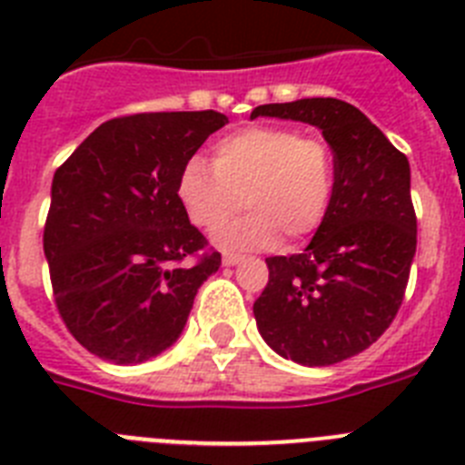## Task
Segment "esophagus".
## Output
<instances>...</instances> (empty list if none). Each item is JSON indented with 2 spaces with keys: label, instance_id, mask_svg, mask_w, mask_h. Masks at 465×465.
<instances>
[{
  "label": "esophagus",
  "instance_id": "34e87169",
  "mask_svg": "<svg viewBox=\"0 0 465 465\" xmlns=\"http://www.w3.org/2000/svg\"><path fill=\"white\" fill-rule=\"evenodd\" d=\"M238 262H243V255H233V252H224L222 255V264L224 266H236Z\"/></svg>",
  "mask_w": 465,
  "mask_h": 465
}]
</instances>
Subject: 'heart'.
Masks as SVG:
<instances>
[{"mask_svg":"<svg viewBox=\"0 0 465 465\" xmlns=\"http://www.w3.org/2000/svg\"><path fill=\"white\" fill-rule=\"evenodd\" d=\"M334 161L328 143L288 126H250L215 144V161L189 156L177 199L189 220L215 232L238 210L250 213L215 233L227 250L272 248L281 233L311 236L332 203Z\"/></svg>","mask_w":465,"mask_h":465,"instance_id":"heart-1","label":"heart"}]
</instances>
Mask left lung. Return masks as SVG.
Instances as JSON below:
<instances>
[{"instance_id": "left-lung-1", "label": "left lung", "mask_w": 465, "mask_h": 465, "mask_svg": "<svg viewBox=\"0 0 465 465\" xmlns=\"http://www.w3.org/2000/svg\"><path fill=\"white\" fill-rule=\"evenodd\" d=\"M257 116L316 126L334 161L332 203L311 243L266 260L269 282L252 306L257 330L288 361L334 365L372 346L405 297L417 252L410 161L344 100L260 104L250 119Z\"/></svg>"}]
</instances>
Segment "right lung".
<instances>
[{
  "label": "right lung",
  "mask_w": 465,
  "mask_h": 465,
  "mask_svg": "<svg viewBox=\"0 0 465 465\" xmlns=\"http://www.w3.org/2000/svg\"><path fill=\"white\" fill-rule=\"evenodd\" d=\"M224 124L215 110L119 116L55 171L44 227L55 306L103 361L135 365L171 349L220 269V252L200 255L208 241L177 199V177Z\"/></svg>",
  "instance_id": "add662e5"
}]
</instances>
